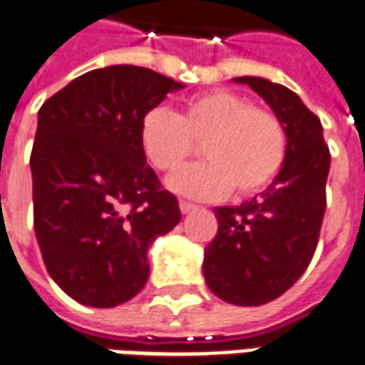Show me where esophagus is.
Instances as JSON below:
<instances>
[{
	"label": "esophagus",
	"mask_w": 365,
	"mask_h": 365,
	"mask_svg": "<svg viewBox=\"0 0 365 365\" xmlns=\"http://www.w3.org/2000/svg\"><path fill=\"white\" fill-rule=\"evenodd\" d=\"M195 207H197V205H193L190 201H180V211H182V213H190V211H193Z\"/></svg>",
	"instance_id": "esophagus-1"
}]
</instances>
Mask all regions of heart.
Wrapping results in <instances>:
<instances>
[{
  "mask_svg": "<svg viewBox=\"0 0 365 365\" xmlns=\"http://www.w3.org/2000/svg\"><path fill=\"white\" fill-rule=\"evenodd\" d=\"M148 160L174 172L203 148L205 162L168 178V187L193 200H217L235 190L255 195L279 175L287 158V130L269 110L229 91L193 96L182 112L152 108L140 126Z\"/></svg>",
  "mask_w": 365,
  "mask_h": 365,
  "instance_id": "obj_1",
  "label": "heart"
}]
</instances>
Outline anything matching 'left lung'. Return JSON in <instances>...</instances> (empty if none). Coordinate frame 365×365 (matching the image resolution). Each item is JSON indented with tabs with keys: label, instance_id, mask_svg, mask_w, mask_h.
Here are the masks:
<instances>
[{
	"label": "left lung",
	"instance_id": "obj_1",
	"mask_svg": "<svg viewBox=\"0 0 365 365\" xmlns=\"http://www.w3.org/2000/svg\"><path fill=\"white\" fill-rule=\"evenodd\" d=\"M253 88L287 130V158L272 183L237 207H215L219 229L205 247L211 292L237 307L279 298L312 261L326 211L330 150L318 116L290 88L261 76H237Z\"/></svg>",
	"mask_w": 365,
	"mask_h": 365
}]
</instances>
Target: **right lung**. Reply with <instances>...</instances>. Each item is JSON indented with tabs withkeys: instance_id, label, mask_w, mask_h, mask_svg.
I'll return each instance as SVG.
<instances>
[{
	"instance_id": "1",
	"label": "right lung",
	"mask_w": 365,
	"mask_h": 365,
	"mask_svg": "<svg viewBox=\"0 0 365 365\" xmlns=\"http://www.w3.org/2000/svg\"><path fill=\"white\" fill-rule=\"evenodd\" d=\"M180 88L146 67L112 65L41 106L29 162L33 225L51 279L81 304L112 308L136 297L150 245L182 219L140 138L144 116Z\"/></svg>"
}]
</instances>
